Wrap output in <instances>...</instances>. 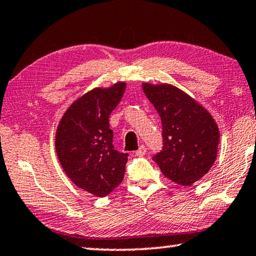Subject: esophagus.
Masks as SVG:
<instances>
[{
	"instance_id": "34e87169",
	"label": "esophagus",
	"mask_w": 256,
	"mask_h": 256,
	"mask_svg": "<svg viewBox=\"0 0 256 256\" xmlns=\"http://www.w3.org/2000/svg\"><path fill=\"white\" fill-rule=\"evenodd\" d=\"M146 154V148L144 146H140V149L135 152V154L137 156V157H143V156Z\"/></svg>"
}]
</instances>
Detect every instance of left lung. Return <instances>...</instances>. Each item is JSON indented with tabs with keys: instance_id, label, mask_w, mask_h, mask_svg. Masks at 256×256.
Returning <instances> with one entry per match:
<instances>
[{
	"instance_id": "8db88e82",
	"label": "left lung",
	"mask_w": 256,
	"mask_h": 256,
	"mask_svg": "<svg viewBox=\"0 0 256 256\" xmlns=\"http://www.w3.org/2000/svg\"><path fill=\"white\" fill-rule=\"evenodd\" d=\"M162 120V148L152 159L164 176L192 186L216 160L220 132L210 114L187 94L170 84H143Z\"/></svg>"
}]
</instances>
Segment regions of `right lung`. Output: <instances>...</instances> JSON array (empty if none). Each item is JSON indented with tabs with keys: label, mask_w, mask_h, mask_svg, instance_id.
Wrapping results in <instances>:
<instances>
[{
	"label": "right lung",
	"mask_w": 256,
	"mask_h": 256,
	"mask_svg": "<svg viewBox=\"0 0 256 256\" xmlns=\"http://www.w3.org/2000/svg\"><path fill=\"white\" fill-rule=\"evenodd\" d=\"M126 88L116 83L94 88L72 104L58 124L55 148L69 179L98 198L107 196L124 179L128 154L114 149L108 118Z\"/></svg>",
	"instance_id": "add662e5"
}]
</instances>
